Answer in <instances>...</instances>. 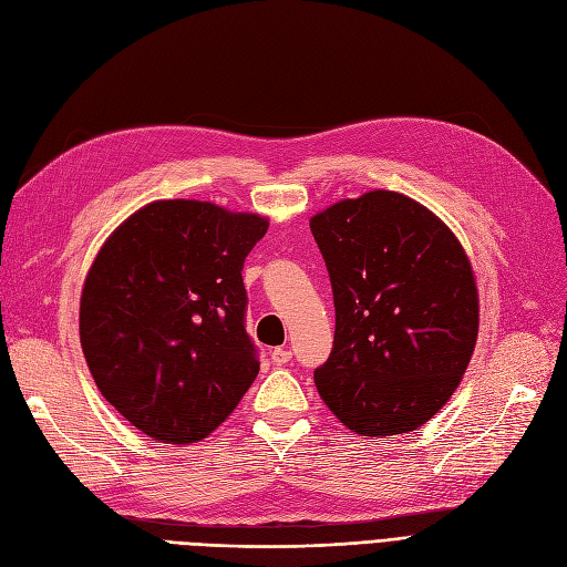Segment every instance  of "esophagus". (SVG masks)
Instances as JSON below:
<instances>
[{"label":"esophagus","instance_id":"esophagus-1","mask_svg":"<svg viewBox=\"0 0 567 567\" xmlns=\"http://www.w3.org/2000/svg\"><path fill=\"white\" fill-rule=\"evenodd\" d=\"M290 357H292L290 349H286V347H277V349L269 351V359L275 365H286L290 361Z\"/></svg>","mask_w":567,"mask_h":567}]
</instances>
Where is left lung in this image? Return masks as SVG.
I'll use <instances>...</instances> for the list:
<instances>
[{
	"instance_id": "obj_1",
	"label": "left lung",
	"mask_w": 567,
	"mask_h": 567,
	"mask_svg": "<svg viewBox=\"0 0 567 567\" xmlns=\"http://www.w3.org/2000/svg\"><path fill=\"white\" fill-rule=\"evenodd\" d=\"M336 300L319 396L361 436L408 434L451 401L478 338L470 256L436 213L373 189L309 220Z\"/></svg>"
}]
</instances>
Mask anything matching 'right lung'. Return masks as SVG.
<instances>
[{
	"label": "right lung",
	"mask_w": 567,
	"mask_h": 567,
	"mask_svg": "<svg viewBox=\"0 0 567 567\" xmlns=\"http://www.w3.org/2000/svg\"><path fill=\"white\" fill-rule=\"evenodd\" d=\"M267 227L258 213L159 199L95 252L80 300L84 359L105 401L150 439L210 436L256 380L241 269Z\"/></svg>",
	"instance_id": "obj_1"
}]
</instances>
